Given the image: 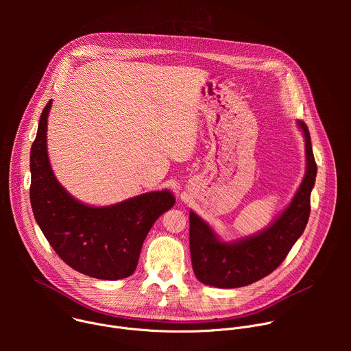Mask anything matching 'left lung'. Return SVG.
Here are the masks:
<instances>
[{"label": "left lung", "mask_w": 351, "mask_h": 351, "mask_svg": "<svg viewBox=\"0 0 351 351\" xmlns=\"http://www.w3.org/2000/svg\"><path fill=\"white\" fill-rule=\"evenodd\" d=\"M306 141V175L290 204L264 230L223 241L214 229L190 211V256L195 278L208 286L234 289L252 285L275 271L303 234L310 218V198L317 164L307 125L297 122Z\"/></svg>", "instance_id": "obj_1"}]
</instances>
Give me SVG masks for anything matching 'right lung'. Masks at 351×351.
I'll use <instances>...</instances> for the list:
<instances>
[{
  "label": "right lung",
  "instance_id": "obj_1",
  "mask_svg": "<svg viewBox=\"0 0 351 351\" xmlns=\"http://www.w3.org/2000/svg\"><path fill=\"white\" fill-rule=\"evenodd\" d=\"M44 107L30 149V203L37 225L56 253L75 271L104 280L130 276L154 222L175 206L165 189L148 191L107 207L80 203L57 180L47 153Z\"/></svg>",
  "mask_w": 351,
  "mask_h": 351
}]
</instances>
